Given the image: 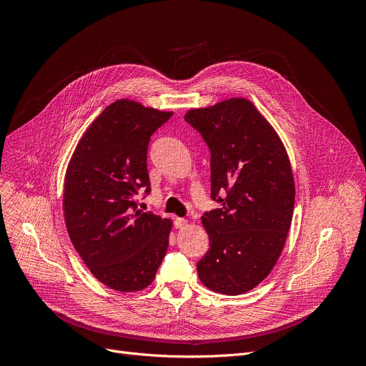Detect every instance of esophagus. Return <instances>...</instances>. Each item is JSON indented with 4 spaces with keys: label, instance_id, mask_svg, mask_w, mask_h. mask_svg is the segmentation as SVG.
<instances>
[{
    "label": "esophagus",
    "instance_id": "obj_1",
    "mask_svg": "<svg viewBox=\"0 0 366 366\" xmlns=\"http://www.w3.org/2000/svg\"><path fill=\"white\" fill-rule=\"evenodd\" d=\"M187 220L185 219H181V217H175L174 219V226H175V229H182V227H185L187 226Z\"/></svg>",
    "mask_w": 366,
    "mask_h": 366
}]
</instances>
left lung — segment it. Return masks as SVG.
Instances as JSON below:
<instances>
[{"instance_id": "1", "label": "left lung", "mask_w": 366, "mask_h": 366, "mask_svg": "<svg viewBox=\"0 0 366 366\" xmlns=\"http://www.w3.org/2000/svg\"><path fill=\"white\" fill-rule=\"evenodd\" d=\"M185 122L212 153V199L202 226L210 249L198 260L201 282L239 295L262 282L284 249L295 187L287 150L267 119L244 98L189 110Z\"/></svg>"}]
</instances>
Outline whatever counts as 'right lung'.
<instances>
[{"label":"right lung","mask_w":366,"mask_h":366,"mask_svg":"<svg viewBox=\"0 0 366 366\" xmlns=\"http://www.w3.org/2000/svg\"><path fill=\"white\" fill-rule=\"evenodd\" d=\"M172 114L119 99L88 127L68 165L69 237L92 275L116 291L150 285L168 250L172 222L139 210L136 198L150 192V136Z\"/></svg>","instance_id":"1"}]
</instances>
